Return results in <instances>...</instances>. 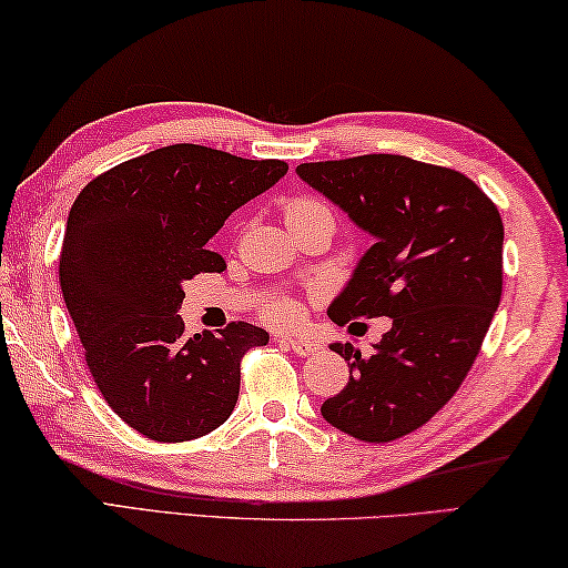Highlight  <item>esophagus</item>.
Instances as JSON below:
<instances>
[{"mask_svg": "<svg viewBox=\"0 0 568 568\" xmlns=\"http://www.w3.org/2000/svg\"><path fill=\"white\" fill-rule=\"evenodd\" d=\"M282 345L290 347L296 357H310L320 349L317 342H310V339H282Z\"/></svg>", "mask_w": 568, "mask_h": 568, "instance_id": "obj_1", "label": "esophagus"}]
</instances>
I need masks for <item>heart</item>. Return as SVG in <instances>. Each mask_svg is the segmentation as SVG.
Masks as SVG:
<instances>
[{"mask_svg": "<svg viewBox=\"0 0 568 568\" xmlns=\"http://www.w3.org/2000/svg\"><path fill=\"white\" fill-rule=\"evenodd\" d=\"M329 221L334 223V211L327 201L317 196H300L286 203V223H304V221ZM262 317L276 327H296L302 320V306L292 296L278 294L266 300L262 306Z\"/></svg>", "mask_w": 568, "mask_h": 568, "instance_id": "b5f03b06", "label": "heart"}]
</instances>
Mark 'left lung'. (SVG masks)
Segmentation results:
<instances>
[{
    "instance_id": "left-lung-1",
    "label": "left lung",
    "mask_w": 568,
    "mask_h": 568,
    "mask_svg": "<svg viewBox=\"0 0 568 568\" xmlns=\"http://www.w3.org/2000/svg\"><path fill=\"white\" fill-rule=\"evenodd\" d=\"M377 241L334 304L332 322L389 317L372 355L332 345L349 379L322 415L365 443L423 427L458 393L504 292V221L468 175L405 155L369 153L296 165Z\"/></svg>"
}]
</instances>
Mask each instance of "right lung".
Returning <instances> with one entry per match:
<instances>
[{
	"mask_svg": "<svg viewBox=\"0 0 568 568\" xmlns=\"http://www.w3.org/2000/svg\"><path fill=\"white\" fill-rule=\"evenodd\" d=\"M286 171L276 158L175 143L100 173L74 199L60 251L64 304L105 403L145 438H201L234 410L241 359L268 334L248 322L185 334L183 282L226 268L209 239Z\"/></svg>",
	"mask_w": 568,
	"mask_h": 568,
	"instance_id": "add662e5",
	"label": "right lung"
}]
</instances>
